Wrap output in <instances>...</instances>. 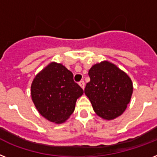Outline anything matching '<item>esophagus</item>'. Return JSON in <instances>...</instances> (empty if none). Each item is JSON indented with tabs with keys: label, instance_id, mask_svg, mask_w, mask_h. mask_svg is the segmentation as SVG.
I'll return each instance as SVG.
<instances>
[{
	"label": "esophagus",
	"instance_id": "obj_1",
	"mask_svg": "<svg viewBox=\"0 0 157 157\" xmlns=\"http://www.w3.org/2000/svg\"><path fill=\"white\" fill-rule=\"evenodd\" d=\"M79 85L81 87V89H85V81H80V82H79Z\"/></svg>",
	"mask_w": 157,
	"mask_h": 157
}]
</instances>
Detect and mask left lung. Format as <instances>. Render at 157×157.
Instances as JSON below:
<instances>
[{
    "mask_svg": "<svg viewBox=\"0 0 157 157\" xmlns=\"http://www.w3.org/2000/svg\"><path fill=\"white\" fill-rule=\"evenodd\" d=\"M89 76L90 81L87 83L85 93L96 114L107 121L120 117L131 100L133 91L131 78L108 60L93 64Z\"/></svg>",
    "mask_w": 157,
    "mask_h": 157,
    "instance_id": "obj_1",
    "label": "left lung"
}]
</instances>
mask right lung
<instances>
[{"instance_id": "right-lung-1", "label": "right lung", "mask_w": 157, "mask_h": 157, "mask_svg": "<svg viewBox=\"0 0 157 157\" xmlns=\"http://www.w3.org/2000/svg\"><path fill=\"white\" fill-rule=\"evenodd\" d=\"M84 91L62 64L51 62L38 72L31 85V97L38 113L55 124L64 123L74 112Z\"/></svg>"}]
</instances>
